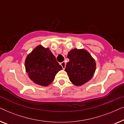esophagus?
I'll return each mask as SVG.
<instances>
[{"mask_svg":"<svg viewBox=\"0 0 124 124\" xmlns=\"http://www.w3.org/2000/svg\"><path fill=\"white\" fill-rule=\"evenodd\" d=\"M65 65H66V63H65V62H61V63H60V65L62 66V69H63L65 68Z\"/></svg>","mask_w":124,"mask_h":124,"instance_id":"34e87169","label":"esophagus"}]
</instances>
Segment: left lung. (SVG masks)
Wrapping results in <instances>:
<instances>
[{"label":"left lung","mask_w":124,"mask_h":124,"mask_svg":"<svg viewBox=\"0 0 124 124\" xmlns=\"http://www.w3.org/2000/svg\"><path fill=\"white\" fill-rule=\"evenodd\" d=\"M69 62L66 65L70 81L76 86H81L93 77L96 69V63L87 51L74 48L68 52Z\"/></svg>","instance_id":"left-lung-1"}]
</instances>
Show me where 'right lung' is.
I'll return each instance as SVG.
<instances>
[{"label": "right lung", "instance_id": "obj_1", "mask_svg": "<svg viewBox=\"0 0 124 124\" xmlns=\"http://www.w3.org/2000/svg\"><path fill=\"white\" fill-rule=\"evenodd\" d=\"M25 64L30 79L43 86L51 84L56 74L62 69L50 49L42 46H38L28 55Z\"/></svg>", "mask_w": 124, "mask_h": 124}]
</instances>
